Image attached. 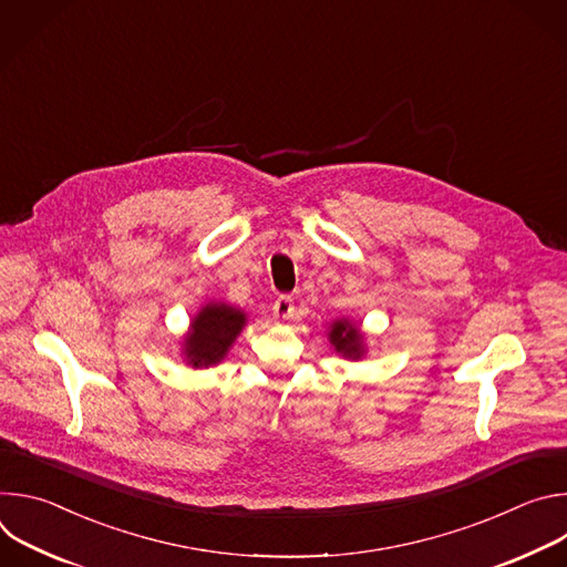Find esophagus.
I'll return each instance as SVG.
<instances>
[{"label":"esophagus","mask_w":567,"mask_h":567,"mask_svg":"<svg viewBox=\"0 0 567 567\" xmlns=\"http://www.w3.org/2000/svg\"><path fill=\"white\" fill-rule=\"evenodd\" d=\"M296 313V307H293V300L289 296H280L276 302H274V316L285 322V320H291Z\"/></svg>","instance_id":"1"}]
</instances>
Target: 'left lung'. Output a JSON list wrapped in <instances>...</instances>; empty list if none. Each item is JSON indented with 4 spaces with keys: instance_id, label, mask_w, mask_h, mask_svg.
Listing matches in <instances>:
<instances>
[{
    "instance_id": "left-lung-1",
    "label": "left lung",
    "mask_w": 567,
    "mask_h": 567,
    "mask_svg": "<svg viewBox=\"0 0 567 567\" xmlns=\"http://www.w3.org/2000/svg\"><path fill=\"white\" fill-rule=\"evenodd\" d=\"M326 337H328L330 346L334 348V352L348 361H361L368 352L365 334L361 332V328L354 320H350L346 316L330 322V330Z\"/></svg>"
}]
</instances>
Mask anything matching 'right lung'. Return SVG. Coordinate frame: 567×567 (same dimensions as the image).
<instances>
[{"mask_svg":"<svg viewBox=\"0 0 567 567\" xmlns=\"http://www.w3.org/2000/svg\"><path fill=\"white\" fill-rule=\"evenodd\" d=\"M247 311L224 300H208L190 318L182 341V359L195 370L221 363L247 326Z\"/></svg>","mask_w":567,"mask_h":567,"instance_id":"right-lung-1","label":"right lung"}]
</instances>
